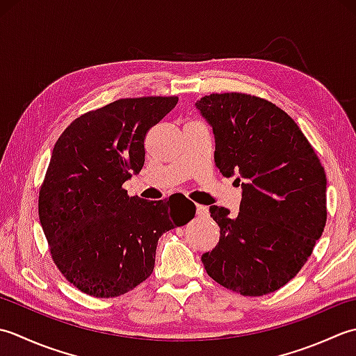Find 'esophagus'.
<instances>
[{
  "label": "esophagus",
  "mask_w": 356,
  "mask_h": 356,
  "mask_svg": "<svg viewBox=\"0 0 356 356\" xmlns=\"http://www.w3.org/2000/svg\"><path fill=\"white\" fill-rule=\"evenodd\" d=\"M207 213H209V209H207L206 206L197 204V215H198V216H204V215H207Z\"/></svg>",
  "instance_id": "1"
}]
</instances>
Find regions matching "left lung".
Here are the masks:
<instances>
[{
    "instance_id": "8db88e82",
    "label": "left lung",
    "mask_w": 356,
    "mask_h": 356,
    "mask_svg": "<svg viewBox=\"0 0 356 356\" xmlns=\"http://www.w3.org/2000/svg\"><path fill=\"white\" fill-rule=\"evenodd\" d=\"M197 107L213 129L216 168L243 187L238 215L210 206L220 241L202 264L236 293H272L296 277L323 235L324 168L298 124L270 101L210 93Z\"/></svg>"
}]
</instances>
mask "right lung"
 <instances>
[{"instance_id": "add662e5", "label": "right lung", "mask_w": 356, "mask_h": 356, "mask_svg": "<svg viewBox=\"0 0 356 356\" xmlns=\"http://www.w3.org/2000/svg\"><path fill=\"white\" fill-rule=\"evenodd\" d=\"M178 97L121 98L74 120L58 138L38 213L58 270L97 298H115L146 281L158 239L195 215L187 198L146 201L122 184L144 164L150 127Z\"/></svg>"}]
</instances>
